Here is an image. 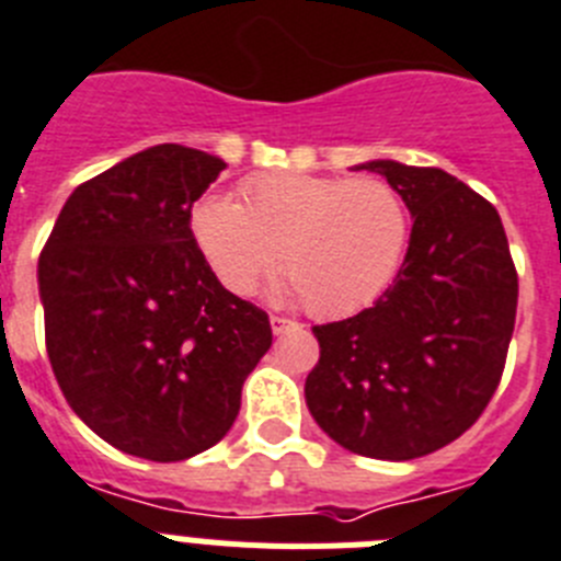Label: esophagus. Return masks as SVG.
<instances>
[{"mask_svg":"<svg viewBox=\"0 0 561 561\" xmlns=\"http://www.w3.org/2000/svg\"><path fill=\"white\" fill-rule=\"evenodd\" d=\"M270 325H272V331H275V334H284V331H289V329H295V320H289V317H280V314H272L270 317Z\"/></svg>","mask_w":561,"mask_h":561,"instance_id":"34e87169","label":"esophagus"}]
</instances>
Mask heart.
Wrapping results in <instances>:
<instances>
[{"label": "heart", "instance_id": "1", "mask_svg": "<svg viewBox=\"0 0 561 561\" xmlns=\"http://www.w3.org/2000/svg\"><path fill=\"white\" fill-rule=\"evenodd\" d=\"M410 207L379 176L277 171L241 185V202L210 193L191 213L193 241L232 295H250L275 266L284 291L317 317L370 306L399 275L410 247Z\"/></svg>", "mask_w": 561, "mask_h": 561}]
</instances>
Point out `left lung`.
Wrapping results in <instances>:
<instances>
[{"mask_svg":"<svg viewBox=\"0 0 561 561\" xmlns=\"http://www.w3.org/2000/svg\"><path fill=\"white\" fill-rule=\"evenodd\" d=\"M404 196L413 232L370 309L314 325L306 404L340 447L413 460L447 447L492 401L517 317V270L500 213L440 168L356 165Z\"/></svg>","mask_w":561,"mask_h":561,"instance_id":"left-lung-1","label":"left lung"}]
</instances>
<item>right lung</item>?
Instances as JSON below:
<instances>
[{"label":"right lung","instance_id":"right-lung-1","mask_svg":"<svg viewBox=\"0 0 561 561\" xmlns=\"http://www.w3.org/2000/svg\"><path fill=\"white\" fill-rule=\"evenodd\" d=\"M225 162L153 146L76 187L38 257L64 399L121 453L171 463L219 444L270 351L264 309L219 284L191 232Z\"/></svg>","mask_w":561,"mask_h":561}]
</instances>
